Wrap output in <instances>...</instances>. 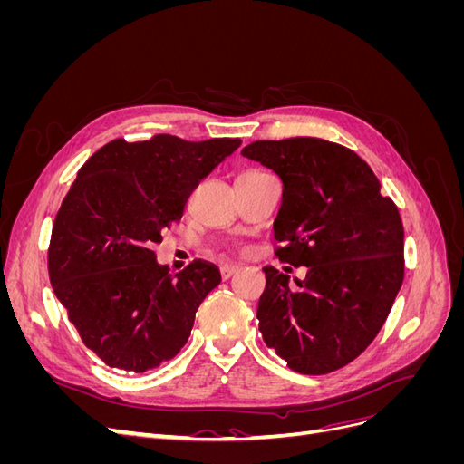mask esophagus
Segmentation results:
<instances>
[{"instance_id":"34e87169","label":"esophagus","mask_w":464,"mask_h":464,"mask_svg":"<svg viewBox=\"0 0 464 464\" xmlns=\"http://www.w3.org/2000/svg\"><path fill=\"white\" fill-rule=\"evenodd\" d=\"M237 271H240V266H237V265H222V266H220L222 278H230V276L236 275Z\"/></svg>"}]
</instances>
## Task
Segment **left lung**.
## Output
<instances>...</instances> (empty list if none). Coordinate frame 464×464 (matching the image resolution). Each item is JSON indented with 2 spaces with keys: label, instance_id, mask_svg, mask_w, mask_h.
<instances>
[{
  "label": "left lung",
  "instance_id": "obj_1",
  "mask_svg": "<svg viewBox=\"0 0 464 464\" xmlns=\"http://www.w3.org/2000/svg\"><path fill=\"white\" fill-rule=\"evenodd\" d=\"M249 160L283 181L275 220L280 261L304 280L263 266L257 319L265 344L298 373H331L358 358L391 312L404 276L397 205L354 150L325 139L254 141Z\"/></svg>",
  "mask_w": 464,
  "mask_h": 464
}]
</instances>
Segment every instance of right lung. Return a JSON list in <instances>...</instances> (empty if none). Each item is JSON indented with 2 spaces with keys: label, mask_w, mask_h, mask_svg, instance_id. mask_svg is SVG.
<instances>
[{
  "label": "right lung",
  "mask_w": 464,
  "mask_h": 464,
  "mask_svg": "<svg viewBox=\"0 0 464 464\" xmlns=\"http://www.w3.org/2000/svg\"><path fill=\"white\" fill-rule=\"evenodd\" d=\"M242 145L114 139L81 166L55 215L48 273L81 341L110 368L143 373L174 358L218 266L195 259L172 275L152 246L184 213L199 181Z\"/></svg>",
  "instance_id": "right-lung-1"
}]
</instances>
